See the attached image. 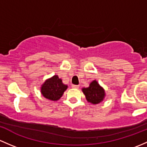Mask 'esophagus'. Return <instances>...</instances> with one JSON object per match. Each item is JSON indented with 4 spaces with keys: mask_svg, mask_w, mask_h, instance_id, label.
<instances>
[{
    "mask_svg": "<svg viewBox=\"0 0 147 147\" xmlns=\"http://www.w3.org/2000/svg\"><path fill=\"white\" fill-rule=\"evenodd\" d=\"M72 88H78L79 86H78V85H72Z\"/></svg>",
    "mask_w": 147,
    "mask_h": 147,
    "instance_id": "34e87169",
    "label": "esophagus"
}]
</instances>
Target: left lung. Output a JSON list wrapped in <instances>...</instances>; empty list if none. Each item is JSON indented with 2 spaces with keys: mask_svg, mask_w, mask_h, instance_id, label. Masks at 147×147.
<instances>
[{
  "mask_svg": "<svg viewBox=\"0 0 147 147\" xmlns=\"http://www.w3.org/2000/svg\"><path fill=\"white\" fill-rule=\"evenodd\" d=\"M82 90L86 96V100L93 104L100 103L105 97V90L96 81H93L90 83L89 87L84 88Z\"/></svg>",
  "mask_w": 147,
  "mask_h": 147,
  "instance_id": "8db88e82",
  "label": "left lung"
}]
</instances>
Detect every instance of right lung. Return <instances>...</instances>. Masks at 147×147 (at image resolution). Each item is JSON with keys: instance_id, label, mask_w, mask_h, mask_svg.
<instances>
[{"instance_id": "add662e5", "label": "right lung", "mask_w": 147, "mask_h": 147, "mask_svg": "<svg viewBox=\"0 0 147 147\" xmlns=\"http://www.w3.org/2000/svg\"><path fill=\"white\" fill-rule=\"evenodd\" d=\"M67 88V86L62 83L58 76L47 80L41 88L42 96L51 100H57L62 96L63 92Z\"/></svg>"}]
</instances>
